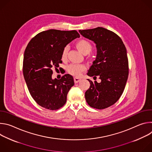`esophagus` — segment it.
I'll return each instance as SVG.
<instances>
[{
    "label": "esophagus",
    "instance_id": "obj_1",
    "mask_svg": "<svg viewBox=\"0 0 152 152\" xmlns=\"http://www.w3.org/2000/svg\"><path fill=\"white\" fill-rule=\"evenodd\" d=\"M81 80V79L80 78H78V77H75L74 78V80H75V82L76 83H78L79 82H80V80Z\"/></svg>",
    "mask_w": 152,
    "mask_h": 152
}]
</instances>
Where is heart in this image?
<instances>
[{"label":"heart","instance_id":"b5f03b06","mask_svg":"<svg viewBox=\"0 0 152 152\" xmlns=\"http://www.w3.org/2000/svg\"><path fill=\"white\" fill-rule=\"evenodd\" d=\"M76 47L78 50L83 55L88 54L92 50V46L91 43L85 39H80L78 41ZM68 53V48H64L62 52L61 58L62 60H65L67 58ZM85 70V67L83 65H76L71 64L67 67V72L72 75L75 76H79L82 72Z\"/></svg>","mask_w":152,"mask_h":152}]
</instances>
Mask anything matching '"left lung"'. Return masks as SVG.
<instances>
[{
	"label": "left lung",
	"mask_w": 152,
	"mask_h": 152,
	"mask_svg": "<svg viewBox=\"0 0 152 152\" xmlns=\"http://www.w3.org/2000/svg\"><path fill=\"white\" fill-rule=\"evenodd\" d=\"M79 32L96 45V58L87 75L101 79L100 83L88 79L90 86L85 99L91 107L103 110L114 104L123 93L129 75L126 49L119 36L102 27Z\"/></svg>",
	"instance_id": "8db88e82"
}]
</instances>
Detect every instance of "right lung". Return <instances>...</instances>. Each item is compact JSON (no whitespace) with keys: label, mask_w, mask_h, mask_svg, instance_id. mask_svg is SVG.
<instances>
[{"label":"right lung","mask_w":152,"mask_h":152,"mask_svg":"<svg viewBox=\"0 0 152 152\" xmlns=\"http://www.w3.org/2000/svg\"><path fill=\"white\" fill-rule=\"evenodd\" d=\"M75 31L49 29L35 35L24 53L23 73L29 91L34 100L49 110H56L66 103L67 94L75 84L72 76L64 75L60 79L52 77L53 69L62 63L63 49L79 38Z\"/></svg>","instance_id":"1"}]
</instances>
